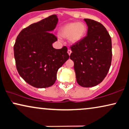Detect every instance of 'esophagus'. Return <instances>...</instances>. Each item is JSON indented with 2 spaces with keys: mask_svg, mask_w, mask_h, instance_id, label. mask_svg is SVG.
<instances>
[{
  "mask_svg": "<svg viewBox=\"0 0 129 129\" xmlns=\"http://www.w3.org/2000/svg\"><path fill=\"white\" fill-rule=\"evenodd\" d=\"M71 53H72L71 50V49H68V53L69 54V55H71Z\"/></svg>",
  "mask_w": 129,
  "mask_h": 129,
  "instance_id": "esophagus-1",
  "label": "esophagus"
}]
</instances>
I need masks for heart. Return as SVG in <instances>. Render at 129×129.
<instances>
[{
    "label": "heart",
    "instance_id": "b5f03b06",
    "mask_svg": "<svg viewBox=\"0 0 129 129\" xmlns=\"http://www.w3.org/2000/svg\"><path fill=\"white\" fill-rule=\"evenodd\" d=\"M86 25L82 22H71L65 25L60 29L59 34L63 38H69L72 43H77L86 32Z\"/></svg>",
    "mask_w": 129,
    "mask_h": 129
}]
</instances>
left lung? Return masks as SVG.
<instances>
[{
    "instance_id": "8db88e82",
    "label": "left lung",
    "mask_w": 129,
    "mask_h": 129,
    "mask_svg": "<svg viewBox=\"0 0 129 129\" xmlns=\"http://www.w3.org/2000/svg\"><path fill=\"white\" fill-rule=\"evenodd\" d=\"M87 36L71 46L76 81L81 86L92 87L107 76L112 60L111 38L101 23L85 19Z\"/></svg>"
}]
</instances>
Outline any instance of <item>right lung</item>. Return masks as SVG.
<instances>
[{
  "label": "right lung",
  "mask_w": 129,
  "mask_h": 129,
  "mask_svg": "<svg viewBox=\"0 0 129 129\" xmlns=\"http://www.w3.org/2000/svg\"><path fill=\"white\" fill-rule=\"evenodd\" d=\"M56 15L30 25L20 32L13 46L16 69L31 86L47 88L54 84L58 69L69 58L66 46L55 49L57 38L50 31L56 28Z\"/></svg>",
  "instance_id": "obj_1"
}]
</instances>
